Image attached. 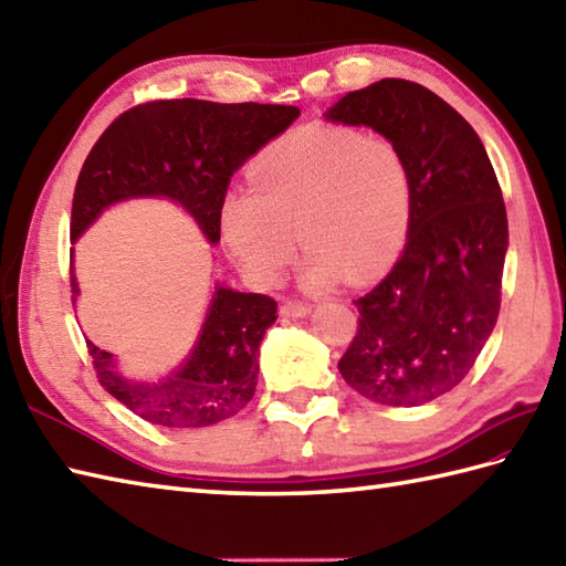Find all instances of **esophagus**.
Here are the masks:
<instances>
[{
	"mask_svg": "<svg viewBox=\"0 0 566 566\" xmlns=\"http://www.w3.org/2000/svg\"><path fill=\"white\" fill-rule=\"evenodd\" d=\"M280 314L286 316V318H302V316L311 314V306L304 304V302H294V298H290V302L282 304Z\"/></svg>",
	"mask_w": 566,
	"mask_h": 566,
	"instance_id": "34e87169",
	"label": "esophagus"
}]
</instances>
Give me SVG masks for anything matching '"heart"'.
<instances>
[{
  "label": "heart",
  "instance_id": "1",
  "mask_svg": "<svg viewBox=\"0 0 566 566\" xmlns=\"http://www.w3.org/2000/svg\"><path fill=\"white\" fill-rule=\"evenodd\" d=\"M250 191L221 207L228 248L252 280L272 284L290 268L296 235L308 250L306 290L345 272H381L403 245L413 209L406 158L391 140L355 128L311 126L270 143L248 167Z\"/></svg>",
  "mask_w": 566,
  "mask_h": 566
}]
</instances>
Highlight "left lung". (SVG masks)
<instances>
[{
    "mask_svg": "<svg viewBox=\"0 0 566 566\" xmlns=\"http://www.w3.org/2000/svg\"><path fill=\"white\" fill-rule=\"evenodd\" d=\"M369 126L406 158V248L369 294L338 369L365 399L420 406L452 391L496 326L509 250L506 203L476 130L423 84L379 80L323 114Z\"/></svg>",
    "mask_w": 566,
    "mask_h": 566,
    "instance_id": "1",
    "label": "left lung"
}]
</instances>
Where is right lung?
Listing matches in <instances>:
<instances>
[{"mask_svg":"<svg viewBox=\"0 0 566 566\" xmlns=\"http://www.w3.org/2000/svg\"><path fill=\"white\" fill-rule=\"evenodd\" d=\"M296 116V106L255 102L163 99L134 106L104 130L82 165L70 240L75 243L112 203L165 197L191 213L209 243H219L233 172ZM70 286L75 302V270H70ZM274 321V298L216 284L199 338L170 377L126 379L112 353L90 340L87 347L102 387L136 416L165 428H207L243 411L252 399L258 350Z\"/></svg>","mask_w":566,"mask_h":566,"instance_id":"right-lung-1","label":"right lung"}]
</instances>
